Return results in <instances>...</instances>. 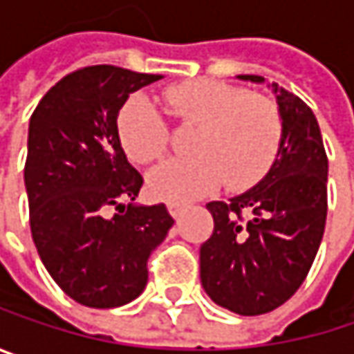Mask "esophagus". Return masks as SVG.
<instances>
[{"mask_svg": "<svg viewBox=\"0 0 354 354\" xmlns=\"http://www.w3.org/2000/svg\"><path fill=\"white\" fill-rule=\"evenodd\" d=\"M186 209H188L186 203H178V201H170V203H168V211H170V215H172L174 219H178Z\"/></svg>", "mask_w": 354, "mask_h": 354, "instance_id": "esophagus-1", "label": "esophagus"}]
</instances>
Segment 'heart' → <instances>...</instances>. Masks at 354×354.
<instances>
[{
  "label": "heart",
  "mask_w": 354,
  "mask_h": 354,
  "mask_svg": "<svg viewBox=\"0 0 354 354\" xmlns=\"http://www.w3.org/2000/svg\"><path fill=\"white\" fill-rule=\"evenodd\" d=\"M162 98L178 124L196 131L188 143L192 158L151 170L149 190L156 196L188 201L223 180L230 190H246L272 168L283 143V116L270 98L217 80L182 82L166 88ZM116 133L137 164L158 162L172 141L170 124L143 96L129 98L120 108Z\"/></svg>",
  "instance_id": "1"
}]
</instances>
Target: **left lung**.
I'll return each mask as SVG.
<instances>
[{"instance_id":"1","label":"left lung","mask_w":354,"mask_h":354,"mask_svg":"<svg viewBox=\"0 0 354 354\" xmlns=\"http://www.w3.org/2000/svg\"><path fill=\"white\" fill-rule=\"evenodd\" d=\"M272 92L283 116L281 151L260 184L207 205L215 227L201 246L207 295L240 316L272 312L301 287L326 227L328 156L318 120L293 92L277 84Z\"/></svg>"}]
</instances>
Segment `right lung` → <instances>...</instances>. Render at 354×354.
<instances>
[{
  "mask_svg": "<svg viewBox=\"0 0 354 354\" xmlns=\"http://www.w3.org/2000/svg\"><path fill=\"white\" fill-rule=\"evenodd\" d=\"M158 80L114 65L82 67L59 80L30 116L24 182L32 240L53 281L88 308L139 297L147 258L174 225L162 203L124 205L143 176L116 133L129 94Z\"/></svg>",
  "mask_w": 354,
  "mask_h": 354,
  "instance_id": "obj_1",
  "label": "right lung"
}]
</instances>
